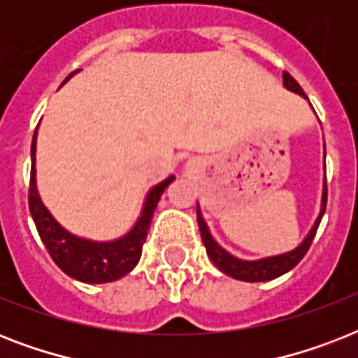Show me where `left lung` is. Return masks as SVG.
<instances>
[{
    "mask_svg": "<svg viewBox=\"0 0 358 358\" xmlns=\"http://www.w3.org/2000/svg\"><path fill=\"white\" fill-rule=\"evenodd\" d=\"M282 85L288 89V91L299 94L305 100L306 94L303 92V89L299 87V83L288 74L284 72L282 74ZM325 206H327V180H323V191H322V206H320V213H317L316 221L312 224V229L308 230V234L305 236V239L301 241L295 249L286 250V252H280V255L273 256H264V258H256V260H243V258H238V256L230 255L229 250L223 249L221 245L213 239L212 232L208 229L206 221L202 217L201 206L196 204V221H199V230H201L202 243L206 247V252L210 256V260L215 264L219 271H223L224 275H229L232 278H238V280H243V282H266V280H273V278L280 277L284 273H288L289 269H294L303 256L306 255V250L310 249L312 239L316 236V230L320 227V221H322L323 213H325Z\"/></svg>",
    "mask_w": 358,
    "mask_h": 358,
    "instance_id": "left-lung-1",
    "label": "left lung"
}]
</instances>
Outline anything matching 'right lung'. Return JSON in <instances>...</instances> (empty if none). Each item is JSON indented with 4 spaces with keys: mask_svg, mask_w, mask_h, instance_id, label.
I'll return each mask as SVG.
<instances>
[{
    "mask_svg": "<svg viewBox=\"0 0 358 358\" xmlns=\"http://www.w3.org/2000/svg\"><path fill=\"white\" fill-rule=\"evenodd\" d=\"M76 70L63 81V85L78 74ZM36 131L31 143V184H29V210L33 221L36 224L42 243L46 245L48 252L53 262L63 269L69 277L85 284H103L119 280L128 275L141 258L143 243H145L148 229H150L152 215L156 210L157 202L162 199L163 191L174 180V174L159 184L152 185L145 196L143 208L134 227L124 236L108 241L81 238L64 229L57 219L53 217L50 210L44 206L38 189H36Z\"/></svg>",
    "mask_w": 358,
    "mask_h": 358,
    "instance_id": "add662e5",
    "label": "right lung"
}]
</instances>
